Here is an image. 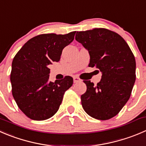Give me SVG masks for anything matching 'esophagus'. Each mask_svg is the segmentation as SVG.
<instances>
[{
    "instance_id": "obj_1",
    "label": "esophagus",
    "mask_w": 146,
    "mask_h": 146,
    "mask_svg": "<svg viewBox=\"0 0 146 146\" xmlns=\"http://www.w3.org/2000/svg\"><path fill=\"white\" fill-rule=\"evenodd\" d=\"M80 81H81V80H80L78 77H77V76H74V77H73V82H74L75 83H78V82Z\"/></svg>"
}]
</instances>
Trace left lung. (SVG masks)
Segmentation results:
<instances>
[{
  "mask_svg": "<svg viewBox=\"0 0 146 146\" xmlns=\"http://www.w3.org/2000/svg\"><path fill=\"white\" fill-rule=\"evenodd\" d=\"M76 40L88 51L90 67L96 66L101 80L87 86L81 96L84 111L98 120L116 115L131 96L135 81V60L131 48L121 35L105 28L76 33Z\"/></svg>",
  "mask_w": 146,
  "mask_h": 146,
  "instance_id": "1",
  "label": "left lung"
}]
</instances>
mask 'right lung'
Listing matches in <instances>:
<instances>
[{
  "label": "right lung",
  "instance_id": "add662e5",
  "mask_svg": "<svg viewBox=\"0 0 146 146\" xmlns=\"http://www.w3.org/2000/svg\"><path fill=\"white\" fill-rule=\"evenodd\" d=\"M76 31L66 35L42 34L30 39L14 57L11 82L17 105L26 116L35 121L51 118L58 111L66 90L73 80L49 81V65L58 62L63 49L73 40Z\"/></svg>",
  "mask_w": 146,
  "mask_h": 146
}]
</instances>
